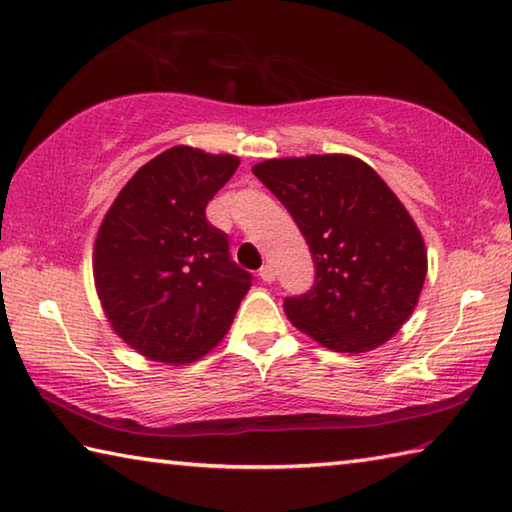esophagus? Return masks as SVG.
<instances>
[{
	"label": "esophagus",
	"mask_w": 512,
	"mask_h": 512,
	"mask_svg": "<svg viewBox=\"0 0 512 512\" xmlns=\"http://www.w3.org/2000/svg\"><path fill=\"white\" fill-rule=\"evenodd\" d=\"M259 277H262V280L268 284L275 282V268L271 264H264L262 268H259Z\"/></svg>",
	"instance_id": "esophagus-1"
}]
</instances>
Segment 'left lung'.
I'll return each instance as SVG.
<instances>
[{
	"label": "left lung",
	"instance_id": "obj_1",
	"mask_svg": "<svg viewBox=\"0 0 512 512\" xmlns=\"http://www.w3.org/2000/svg\"><path fill=\"white\" fill-rule=\"evenodd\" d=\"M253 173L287 207L314 257V287L284 300L291 323L334 352L393 339L427 277L424 239L393 189L343 153L264 160Z\"/></svg>",
	"mask_w": 512,
	"mask_h": 512
}]
</instances>
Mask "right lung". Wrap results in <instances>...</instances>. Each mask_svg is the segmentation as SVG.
<instances>
[{
  "label": "right lung",
  "mask_w": 512,
  "mask_h": 512,
  "mask_svg": "<svg viewBox=\"0 0 512 512\" xmlns=\"http://www.w3.org/2000/svg\"><path fill=\"white\" fill-rule=\"evenodd\" d=\"M237 155L171 146L135 171L101 221L94 284L108 323L142 357L192 363L232 325L253 275L228 253L205 207Z\"/></svg>",
  "instance_id": "add662e5"
}]
</instances>
